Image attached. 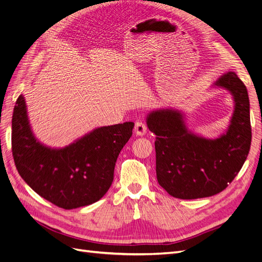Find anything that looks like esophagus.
Masks as SVG:
<instances>
[{
	"instance_id": "obj_1",
	"label": "esophagus",
	"mask_w": 262,
	"mask_h": 262,
	"mask_svg": "<svg viewBox=\"0 0 262 262\" xmlns=\"http://www.w3.org/2000/svg\"><path fill=\"white\" fill-rule=\"evenodd\" d=\"M134 132H136L137 136H144L146 133V125L144 122L137 121L136 125H134Z\"/></svg>"
}]
</instances>
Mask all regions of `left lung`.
Here are the masks:
<instances>
[{
  "mask_svg": "<svg viewBox=\"0 0 262 262\" xmlns=\"http://www.w3.org/2000/svg\"><path fill=\"white\" fill-rule=\"evenodd\" d=\"M216 86L231 92L235 110L227 131L217 139L188 131L184 116L173 109L148 114L146 123L156 136V177L170 195L198 199L220 193L231 184L248 156L251 125L248 92L235 72L222 75Z\"/></svg>",
  "mask_w": 262,
  "mask_h": 262,
  "instance_id": "obj_1",
  "label": "left lung"
}]
</instances>
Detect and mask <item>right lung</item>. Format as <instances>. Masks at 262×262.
<instances>
[{
    "mask_svg": "<svg viewBox=\"0 0 262 262\" xmlns=\"http://www.w3.org/2000/svg\"><path fill=\"white\" fill-rule=\"evenodd\" d=\"M133 122L100 126L63 148H50L31 132L25 98L12 119V152L26 184L43 199L71 210L101 199L114 180L117 158L132 136Z\"/></svg>",
    "mask_w": 262,
    "mask_h": 262,
    "instance_id": "add662e5",
    "label": "right lung"
}]
</instances>
